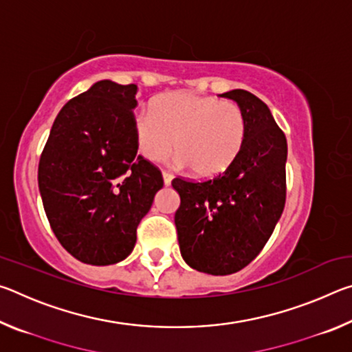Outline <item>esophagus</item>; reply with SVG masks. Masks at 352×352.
Segmentation results:
<instances>
[{
    "label": "esophagus",
    "instance_id": "obj_1",
    "mask_svg": "<svg viewBox=\"0 0 352 352\" xmlns=\"http://www.w3.org/2000/svg\"><path fill=\"white\" fill-rule=\"evenodd\" d=\"M172 178H174V175H172L170 172H168V170H163V180H164V184H166V186H169L170 182H172Z\"/></svg>",
    "mask_w": 352,
    "mask_h": 352
}]
</instances>
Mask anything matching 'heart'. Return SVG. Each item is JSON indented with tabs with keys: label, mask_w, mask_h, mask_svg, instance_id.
<instances>
[{
	"label": "heart",
	"mask_w": 352,
	"mask_h": 352,
	"mask_svg": "<svg viewBox=\"0 0 352 352\" xmlns=\"http://www.w3.org/2000/svg\"><path fill=\"white\" fill-rule=\"evenodd\" d=\"M140 152L157 162L174 147L175 162L199 177L231 168L247 138L245 113L236 102L182 91L158 98L133 122Z\"/></svg>",
	"instance_id": "b5f03b06"
}]
</instances>
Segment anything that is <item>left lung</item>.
<instances>
[{
    "mask_svg": "<svg viewBox=\"0 0 352 352\" xmlns=\"http://www.w3.org/2000/svg\"><path fill=\"white\" fill-rule=\"evenodd\" d=\"M245 113L247 138L228 170L211 180L174 178L178 243L192 269L222 276L247 267L261 253L285 205L287 141L259 98L231 90Z\"/></svg>",
    "mask_w": 352,
    "mask_h": 352,
    "instance_id": "obj_1",
    "label": "left lung"
}]
</instances>
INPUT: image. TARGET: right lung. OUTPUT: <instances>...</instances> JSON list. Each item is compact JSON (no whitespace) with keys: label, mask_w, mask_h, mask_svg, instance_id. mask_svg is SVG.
I'll list each match as a JSON object with an SVG mask.
<instances>
[{"label":"right lung","mask_w":352,"mask_h":352,"mask_svg":"<svg viewBox=\"0 0 352 352\" xmlns=\"http://www.w3.org/2000/svg\"><path fill=\"white\" fill-rule=\"evenodd\" d=\"M135 83L99 80L58 111L38 163V189L58 242L83 264L126 259L163 188L138 155Z\"/></svg>","instance_id":"right-lung-1"}]
</instances>
